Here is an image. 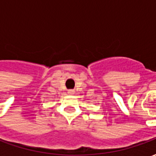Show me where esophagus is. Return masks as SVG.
<instances>
[{
  "mask_svg": "<svg viewBox=\"0 0 156 156\" xmlns=\"http://www.w3.org/2000/svg\"><path fill=\"white\" fill-rule=\"evenodd\" d=\"M68 94H74V91H73V90H68Z\"/></svg>",
  "mask_w": 156,
  "mask_h": 156,
  "instance_id": "1",
  "label": "esophagus"
}]
</instances>
